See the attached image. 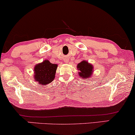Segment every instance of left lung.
<instances>
[{
  "label": "left lung",
  "mask_w": 135,
  "mask_h": 135,
  "mask_svg": "<svg viewBox=\"0 0 135 135\" xmlns=\"http://www.w3.org/2000/svg\"><path fill=\"white\" fill-rule=\"evenodd\" d=\"M78 69L79 71V74L80 77L83 79L89 78L92 75L93 67L91 64H89L87 61H83L78 64Z\"/></svg>",
  "instance_id": "8db88e82"
}]
</instances>
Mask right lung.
<instances>
[{
	"instance_id": "right-lung-1",
	"label": "right lung",
	"mask_w": 135,
	"mask_h": 135,
	"mask_svg": "<svg viewBox=\"0 0 135 135\" xmlns=\"http://www.w3.org/2000/svg\"><path fill=\"white\" fill-rule=\"evenodd\" d=\"M57 65L52 64L48 60L36 65L34 68V78L39 84H49L54 80Z\"/></svg>"
}]
</instances>
